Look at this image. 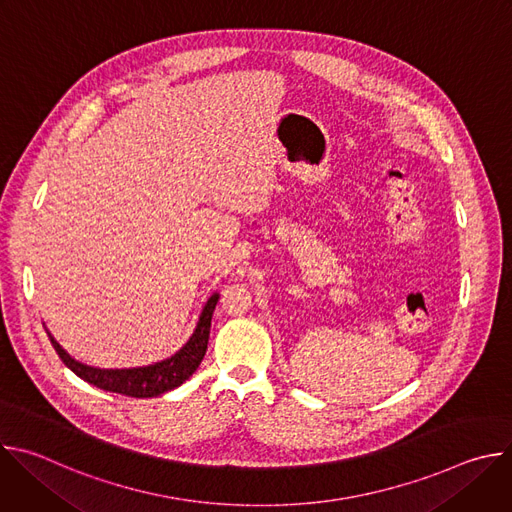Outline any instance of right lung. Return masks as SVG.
<instances>
[{
    "mask_svg": "<svg viewBox=\"0 0 512 512\" xmlns=\"http://www.w3.org/2000/svg\"><path fill=\"white\" fill-rule=\"evenodd\" d=\"M216 302H218V294L214 291V294L206 300V304L198 316L196 328H194L192 336L186 340V344L172 356H168L160 362L148 364V367H131V369L91 367V364H85V362H79L77 358H72L54 340V336L50 332H48V338H50L54 350L58 352L60 360L83 381H87L103 391L121 393L127 397H137V399L158 397L162 393H168V391L180 387L184 381H188L196 373L198 364L202 362V358L206 354V344H208V336H210V320H212Z\"/></svg>",
    "mask_w": 512,
    "mask_h": 512,
    "instance_id": "1",
    "label": "right lung"
}]
</instances>
